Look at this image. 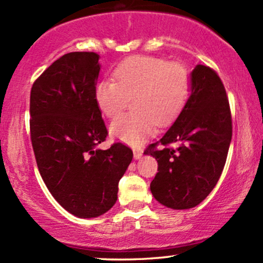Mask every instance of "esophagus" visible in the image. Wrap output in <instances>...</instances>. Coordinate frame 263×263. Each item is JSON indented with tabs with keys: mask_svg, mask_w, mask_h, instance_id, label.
Wrapping results in <instances>:
<instances>
[{
	"mask_svg": "<svg viewBox=\"0 0 263 263\" xmlns=\"http://www.w3.org/2000/svg\"><path fill=\"white\" fill-rule=\"evenodd\" d=\"M134 157H135V159H141L142 158V151H140V149H136V151H134Z\"/></svg>",
	"mask_w": 263,
	"mask_h": 263,
	"instance_id": "esophagus-1",
	"label": "esophagus"
}]
</instances>
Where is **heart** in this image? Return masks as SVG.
<instances>
[{"label": "heart", "mask_w": 263, "mask_h": 263, "mask_svg": "<svg viewBox=\"0 0 263 263\" xmlns=\"http://www.w3.org/2000/svg\"><path fill=\"white\" fill-rule=\"evenodd\" d=\"M114 79L100 80L95 100L105 116L116 117L134 99L137 112L122 115L110 125V134L129 146H138L156 132V125H170L185 106L192 77L185 65L156 57L135 55L120 63Z\"/></svg>", "instance_id": "obj_1"}]
</instances>
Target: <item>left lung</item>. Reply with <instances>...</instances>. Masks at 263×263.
Here are the masks:
<instances>
[{
    "instance_id": "left-lung-1",
    "label": "left lung",
    "mask_w": 263,
    "mask_h": 263,
    "mask_svg": "<svg viewBox=\"0 0 263 263\" xmlns=\"http://www.w3.org/2000/svg\"><path fill=\"white\" fill-rule=\"evenodd\" d=\"M190 77L185 106L161 140L144 151L158 162L151 183L153 197L176 210L197 206L210 194L224 170L232 136L230 106L219 75L198 64ZM158 144L165 147L157 150Z\"/></svg>"
}]
</instances>
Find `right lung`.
I'll return each instance as SVG.
<instances>
[{
	"mask_svg": "<svg viewBox=\"0 0 263 263\" xmlns=\"http://www.w3.org/2000/svg\"><path fill=\"white\" fill-rule=\"evenodd\" d=\"M99 54L60 57L33 84L29 126L35 161L50 194L78 218L100 216L117 200L131 148L99 144L107 129L95 100Z\"/></svg>",
	"mask_w": 263,
	"mask_h": 263,
	"instance_id": "1",
	"label": "right lung"
}]
</instances>
